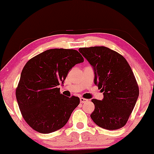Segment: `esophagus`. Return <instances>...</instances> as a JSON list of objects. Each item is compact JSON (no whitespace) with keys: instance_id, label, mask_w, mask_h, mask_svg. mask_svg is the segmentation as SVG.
<instances>
[{"instance_id":"34e87169","label":"esophagus","mask_w":154,"mask_h":154,"mask_svg":"<svg viewBox=\"0 0 154 154\" xmlns=\"http://www.w3.org/2000/svg\"><path fill=\"white\" fill-rule=\"evenodd\" d=\"M79 100H80V103H86V102L88 101V99H86V98H79Z\"/></svg>"}]
</instances>
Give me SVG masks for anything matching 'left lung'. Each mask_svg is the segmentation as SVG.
Here are the masks:
<instances>
[{"instance_id": "8db88e82", "label": "left lung", "mask_w": 154, "mask_h": 154, "mask_svg": "<svg viewBox=\"0 0 154 154\" xmlns=\"http://www.w3.org/2000/svg\"><path fill=\"white\" fill-rule=\"evenodd\" d=\"M79 51L94 69V83L103 93L102 100L92 99L91 117L98 126L109 130L126 125L139 95L132 69L121 54L104 46L80 48Z\"/></svg>"}]
</instances>
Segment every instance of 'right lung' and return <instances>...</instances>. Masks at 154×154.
<instances>
[{
  "label": "right lung",
  "mask_w": 154,
  "mask_h": 154,
  "mask_svg": "<svg viewBox=\"0 0 154 154\" xmlns=\"http://www.w3.org/2000/svg\"><path fill=\"white\" fill-rule=\"evenodd\" d=\"M84 59L74 49L47 50L26 62L16 89L22 115L35 131L51 133L62 128L79 103L78 97L60 93L69 71Z\"/></svg>",
  "instance_id": "1"
}]
</instances>
